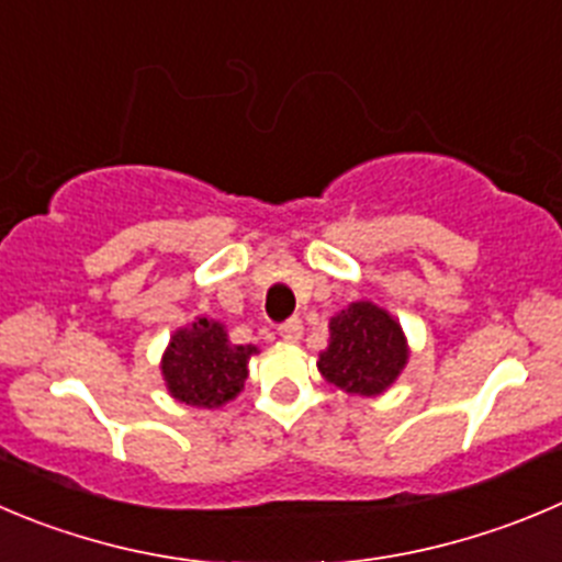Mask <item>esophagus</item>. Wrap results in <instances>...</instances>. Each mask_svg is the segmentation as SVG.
Here are the masks:
<instances>
[{
  "mask_svg": "<svg viewBox=\"0 0 562 562\" xmlns=\"http://www.w3.org/2000/svg\"><path fill=\"white\" fill-rule=\"evenodd\" d=\"M278 334H281V339L284 341H297L303 336V323L297 317L286 319V323L278 325Z\"/></svg>",
  "mask_w": 562,
  "mask_h": 562,
  "instance_id": "obj_1",
  "label": "esophagus"
}]
</instances>
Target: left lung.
<instances>
[{"label": "left lung", "mask_w": 562, "mask_h": 562, "mask_svg": "<svg viewBox=\"0 0 562 562\" xmlns=\"http://www.w3.org/2000/svg\"><path fill=\"white\" fill-rule=\"evenodd\" d=\"M330 341L319 352V372L347 394H383L408 361L403 328L386 308L370 301L350 303L330 317Z\"/></svg>", "instance_id": "8db88e82"}]
</instances>
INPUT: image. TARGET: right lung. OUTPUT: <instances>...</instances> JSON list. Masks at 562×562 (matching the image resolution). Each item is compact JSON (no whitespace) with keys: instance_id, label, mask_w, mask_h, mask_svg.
Returning a JSON list of instances; mask_svg holds the SVG:
<instances>
[{"instance_id":"right-lung-1","label":"right lung","mask_w":562,"mask_h":562,"mask_svg":"<svg viewBox=\"0 0 562 562\" xmlns=\"http://www.w3.org/2000/svg\"><path fill=\"white\" fill-rule=\"evenodd\" d=\"M254 345L228 341L226 325L210 317L179 328L162 356V378L170 397L195 408H217L237 397L248 378Z\"/></svg>"}]
</instances>
